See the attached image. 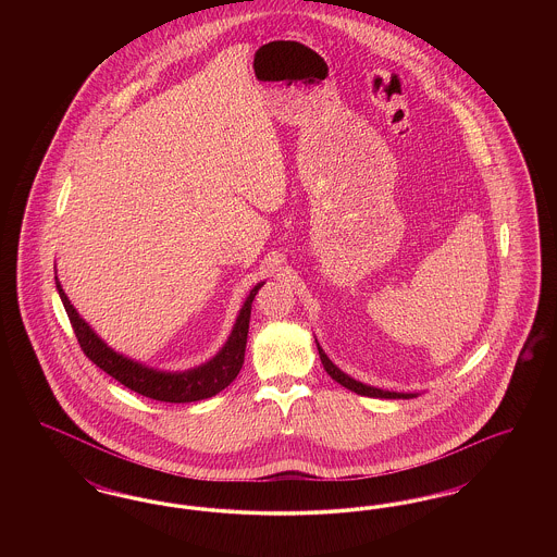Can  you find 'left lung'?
Wrapping results in <instances>:
<instances>
[{
    "label": "left lung",
    "instance_id": "8db88e82",
    "mask_svg": "<svg viewBox=\"0 0 557 557\" xmlns=\"http://www.w3.org/2000/svg\"><path fill=\"white\" fill-rule=\"evenodd\" d=\"M315 345H318L319 359H321V363H323V370L327 371V375H330L332 380H336L338 384H343V386L348 388V391H352V393L361 395V397L416 398L420 395V393H397V391H384V388H375V386H370V384H363V382H359V380L350 377V375L341 370L336 363H332V361H330V357L325 355V350L319 346L318 338H315Z\"/></svg>",
    "mask_w": 557,
    "mask_h": 557
}]
</instances>
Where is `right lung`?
Here are the masks:
<instances>
[{"label":"right lung","mask_w":557,"mask_h":557,"mask_svg":"<svg viewBox=\"0 0 557 557\" xmlns=\"http://www.w3.org/2000/svg\"><path fill=\"white\" fill-rule=\"evenodd\" d=\"M263 284L265 282H259L252 290L248 292L246 300L239 307L238 318L234 321V327L227 341L209 361L194 366L189 370L166 371L150 368L108 346L107 341H102L98 332L81 318L79 311L73 307L66 292L62 290V284L55 273V290L60 294V300L66 309V315L71 319V325L77 334L83 352L100 370L107 371L108 375L119 380L123 386L132 388L133 393L154 398V400H164V403H194V400L214 397L236 380L244 363L252 300Z\"/></svg>","instance_id":"1"}]
</instances>
